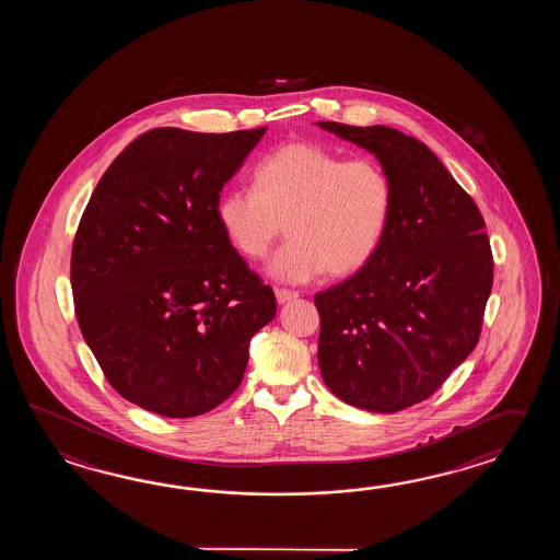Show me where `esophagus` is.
<instances>
[{
  "instance_id": "esophagus-1",
  "label": "esophagus",
  "mask_w": 560,
  "mask_h": 560,
  "mask_svg": "<svg viewBox=\"0 0 560 560\" xmlns=\"http://www.w3.org/2000/svg\"><path fill=\"white\" fill-rule=\"evenodd\" d=\"M300 296L298 292H292V290H284V288H278L276 290V300H278V304H288V302H292V300H296Z\"/></svg>"
}]
</instances>
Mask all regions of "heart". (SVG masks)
Instances as JSON below:
<instances>
[{"label":"heart","instance_id":"obj_1","mask_svg":"<svg viewBox=\"0 0 560 560\" xmlns=\"http://www.w3.org/2000/svg\"><path fill=\"white\" fill-rule=\"evenodd\" d=\"M393 208V179L376 160L290 142L256 166L254 191H226L215 215L230 246L252 262L264 260L285 230L290 240L268 272L300 284L322 272H360L381 250Z\"/></svg>","mask_w":560,"mask_h":560}]
</instances>
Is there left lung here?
<instances>
[{
	"mask_svg": "<svg viewBox=\"0 0 560 560\" xmlns=\"http://www.w3.org/2000/svg\"><path fill=\"white\" fill-rule=\"evenodd\" d=\"M316 124L376 155L394 188L378 254L314 296L322 378L346 405L398 412L427 400L475 350L492 290L485 220L417 138L388 126Z\"/></svg>",
	"mask_w": 560,
	"mask_h": 560,
	"instance_id": "8db88e82",
	"label": "left lung"
}]
</instances>
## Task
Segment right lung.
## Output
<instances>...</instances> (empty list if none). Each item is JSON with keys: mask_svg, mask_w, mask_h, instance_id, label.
Returning a JSON list of instances; mask_svg holds the SVG:
<instances>
[{"mask_svg": "<svg viewBox=\"0 0 560 560\" xmlns=\"http://www.w3.org/2000/svg\"><path fill=\"white\" fill-rule=\"evenodd\" d=\"M266 128L145 131L109 164L72 250L75 316L119 396L166 418L212 410L244 378L270 285L218 224L220 191Z\"/></svg>", "mask_w": 560, "mask_h": 560, "instance_id": "obj_1", "label": "right lung"}]
</instances>
